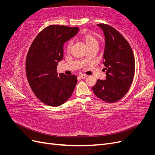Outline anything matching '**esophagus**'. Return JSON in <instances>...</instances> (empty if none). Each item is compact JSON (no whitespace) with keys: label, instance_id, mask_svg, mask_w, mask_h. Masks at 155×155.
<instances>
[{"label":"esophagus","instance_id":"1","mask_svg":"<svg viewBox=\"0 0 155 155\" xmlns=\"http://www.w3.org/2000/svg\"><path fill=\"white\" fill-rule=\"evenodd\" d=\"M79 77L81 79H85V78H86L87 77V75H86V74H79Z\"/></svg>","mask_w":155,"mask_h":155}]
</instances>
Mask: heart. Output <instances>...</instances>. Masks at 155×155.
Here are the masks:
<instances>
[{"mask_svg": "<svg viewBox=\"0 0 155 155\" xmlns=\"http://www.w3.org/2000/svg\"><path fill=\"white\" fill-rule=\"evenodd\" d=\"M80 37H81V39L85 42L88 48L94 47V46H97L98 45L97 39H96V37L94 35L90 34V33H83ZM72 46V42L70 41L67 45V51H70L71 50Z\"/></svg>", "mask_w": 155, "mask_h": 155, "instance_id": "1", "label": "heart"}]
</instances>
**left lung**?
<instances>
[{
  "label": "left lung",
  "instance_id": "left-lung-1",
  "mask_svg": "<svg viewBox=\"0 0 155 155\" xmlns=\"http://www.w3.org/2000/svg\"><path fill=\"white\" fill-rule=\"evenodd\" d=\"M104 31L105 45L103 61L106 70V79H97L92 91L95 95L107 103L121 99L132 84L135 61L128 41L114 28L98 24Z\"/></svg>",
  "mask_w": 155,
  "mask_h": 155
}]
</instances>
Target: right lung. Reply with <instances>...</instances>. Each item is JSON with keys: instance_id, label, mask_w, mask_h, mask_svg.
Here are the masks:
<instances>
[{"instance_id": "add662e5", "label": "right lung", "mask_w": 155, "mask_h": 155, "mask_svg": "<svg viewBox=\"0 0 155 155\" xmlns=\"http://www.w3.org/2000/svg\"><path fill=\"white\" fill-rule=\"evenodd\" d=\"M78 27L50 25L36 36L26 59L28 81L35 95L46 105L58 107L66 102L76 87L75 75L57 72L63 58V45L77 34Z\"/></svg>"}]
</instances>
